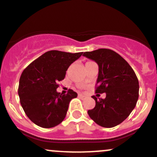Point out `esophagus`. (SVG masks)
<instances>
[{
	"label": "esophagus",
	"mask_w": 157,
	"mask_h": 157,
	"mask_svg": "<svg viewBox=\"0 0 157 157\" xmlns=\"http://www.w3.org/2000/svg\"><path fill=\"white\" fill-rule=\"evenodd\" d=\"M78 97L80 98H82V99H84V98H85V95H82V94H78Z\"/></svg>",
	"instance_id": "esophagus-1"
}]
</instances>
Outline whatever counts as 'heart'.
Listing matches in <instances>:
<instances>
[{"label": "heart", "instance_id": "1", "mask_svg": "<svg viewBox=\"0 0 157 157\" xmlns=\"http://www.w3.org/2000/svg\"><path fill=\"white\" fill-rule=\"evenodd\" d=\"M90 62H91V61H88V62H87L86 63H90Z\"/></svg>", "mask_w": 157, "mask_h": 157}]
</instances>
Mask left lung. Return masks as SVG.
Instances as JSON below:
<instances>
[{
    "label": "left lung",
    "mask_w": 157,
    "mask_h": 157,
    "mask_svg": "<svg viewBox=\"0 0 157 157\" xmlns=\"http://www.w3.org/2000/svg\"><path fill=\"white\" fill-rule=\"evenodd\" d=\"M83 56L99 67L95 93H106V98L94 99V108L88 113L98 125L112 128L122 123L136 106L139 82L135 71L124 58L110 49L101 48Z\"/></svg>",
    "instance_id": "1"
}]
</instances>
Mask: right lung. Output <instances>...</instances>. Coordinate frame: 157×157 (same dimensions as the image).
<instances>
[{
  "mask_svg": "<svg viewBox=\"0 0 157 157\" xmlns=\"http://www.w3.org/2000/svg\"><path fill=\"white\" fill-rule=\"evenodd\" d=\"M82 54L50 51L22 71L18 88L19 101L25 113L35 125L49 128L65 119L69 102L78 94L72 89L66 94L58 93V82L63 80L69 66Z\"/></svg>",
  "mask_w": 157,
  "mask_h": 157,
  "instance_id": "right-lung-1",
  "label": "right lung"
}]
</instances>
